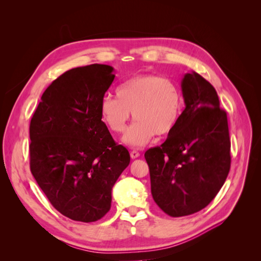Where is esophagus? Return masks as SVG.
I'll return each mask as SVG.
<instances>
[{"instance_id":"34e87169","label":"esophagus","mask_w":261,"mask_h":261,"mask_svg":"<svg viewBox=\"0 0 261 261\" xmlns=\"http://www.w3.org/2000/svg\"><path fill=\"white\" fill-rule=\"evenodd\" d=\"M139 155H140V153L137 151V150H133V151H130L132 159H136V158H138Z\"/></svg>"}]
</instances>
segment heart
I'll use <instances>...</instances> for the list:
<instances>
[{"instance_id":"1","label":"heart","mask_w":261,"mask_h":261,"mask_svg":"<svg viewBox=\"0 0 261 261\" xmlns=\"http://www.w3.org/2000/svg\"><path fill=\"white\" fill-rule=\"evenodd\" d=\"M116 96H106L100 113L113 133L126 128L133 113L136 122L125 133L123 143L143 147L154 136L164 137L175 128L183 107V96L177 85L156 75H136L116 90Z\"/></svg>"}]
</instances>
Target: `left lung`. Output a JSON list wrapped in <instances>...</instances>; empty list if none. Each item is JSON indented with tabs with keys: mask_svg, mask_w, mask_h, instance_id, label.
Listing matches in <instances>:
<instances>
[{
	"mask_svg": "<svg viewBox=\"0 0 261 261\" xmlns=\"http://www.w3.org/2000/svg\"><path fill=\"white\" fill-rule=\"evenodd\" d=\"M180 87L185 109L175 128L145 153L153 200L171 217L207 207L231 167L227 116L216 89L195 72L184 75Z\"/></svg>",
	"mask_w": 261,
	"mask_h": 261,
	"instance_id": "obj_1",
	"label": "left lung"
}]
</instances>
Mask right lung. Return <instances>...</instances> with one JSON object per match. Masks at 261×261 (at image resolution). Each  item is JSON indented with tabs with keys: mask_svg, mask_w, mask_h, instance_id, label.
<instances>
[{
	"mask_svg": "<svg viewBox=\"0 0 261 261\" xmlns=\"http://www.w3.org/2000/svg\"><path fill=\"white\" fill-rule=\"evenodd\" d=\"M113 70L91 64L62 74L43 92L29 127L30 170L39 187L63 216L86 223L107 215L112 187L130 161L101 121Z\"/></svg>",
	"mask_w": 261,
	"mask_h": 261,
	"instance_id": "add662e5",
	"label": "right lung"
}]
</instances>
